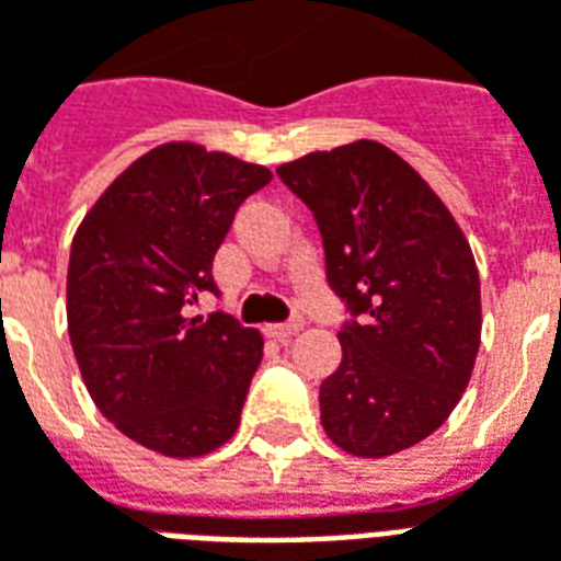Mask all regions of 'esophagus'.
Wrapping results in <instances>:
<instances>
[{
    "label": "esophagus",
    "instance_id": "esophagus-1",
    "mask_svg": "<svg viewBox=\"0 0 561 561\" xmlns=\"http://www.w3.org/2000/svg\"><path fill=\"white\" fill-rule=\"evenodd\" d=\"M300 330H304V321L294 318V321H285V324H267V336H273V340H291L294 333H300Z\"/></svg>",
    "mask_w": 561,
    "mask_h": 561
}]
</instances>
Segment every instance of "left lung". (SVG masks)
Segmentation results:
<instances>
[{
  "instance_id": "1",
  "label": "left lung",
  "mask_w": 561,
  "mask_h": 561,
  "mask_svg": "<svg viewBox=\"0 0 561 561\" xmlns=\"http://www.w3.org/2000/svg\"><path fill=\"white\" fill-rule=\"evenodd\" d=\"M276 173L312 209L330 288L354 316L340 330V369L318 393L324 433L354 457L400 454L447 421L474 369L481 279L469 240L378 140L309 152Z\"/></svg>"
}]
</instances>
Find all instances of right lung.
Here are the masks:
<instances>
[{
  "mask_svg": "<svg viewBox=\"0 0 561 561\" xmlns=\"http://www.w3.org/2000/svg\"><path fill=\"white\" fill-rule=\"evenodd\" d=\"M270 180L264 164L161 144L104 188L75 233L66 294L80 376L99 412L156 454L204 457L240 426L264 340L225 312H188L219 294L213 257Z\"/></svg>",
  "mask_w": 561,
  "mask_h": 561,
  "instance_id": "add662e5",
  "label": "right lung"
}]
</instances>
